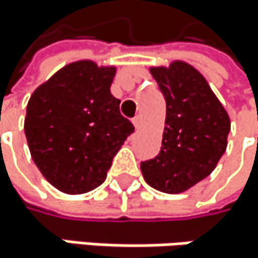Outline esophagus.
I'll return each instance as SVG.
<instances>
[{
    "label": "esophagus",
    "mask_w": 258,
    "mask_h": 258,
    "mask_svg": "<svg viewBox=\"0 0 258 258\" xmlns=\"http://www.w3.org/2000/svg\"><path fill=\"white\" fill-rule=\"evenodd\" d=\"M133 123H135V126H136L138 130H139L141 125H142V116H136V117L133 119Z\"/></svg>",
    "instance_id": "1"
}]
</instances>
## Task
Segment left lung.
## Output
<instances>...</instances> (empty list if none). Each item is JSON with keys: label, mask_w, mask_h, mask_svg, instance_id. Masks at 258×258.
<instances>
[{"label": "left lung", "mask_w": 258, "mask_h": 258, "mask_svg": "<svg viewBox=\"0 0 258 258\" xmlns=\"http://www.w3.org/2000/svg\"><path fill=\"white\" fill-rule=\"evenodd\" d=\"M167 102L162 148L141 163L145 182L157 191L179 194L210 176L228 145L231 120L199 70L183 61L151 67Z\"/></svg>", "instance_id": "obj_1"}]
</instances>
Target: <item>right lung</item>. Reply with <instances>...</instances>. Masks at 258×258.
<instances>
[{
	"instance_id": "obj_1",
	"label": "right lung",
	"mask_w": 258,
	"mask_h": 258,
	"mask_svg": "<svg viewBox=\"0 0 258 258\" xmlns=\"http://www.w3.org/2000/svg\"><path fill=\"white\" fill-rule=\"evenodd\" d=\"M116 67L90 59L67 64L41 84L24 119L32 159L41 174L66 194L104 183L113 157L135 132L111 91Z\"/></svg>"
}]
</instances>
